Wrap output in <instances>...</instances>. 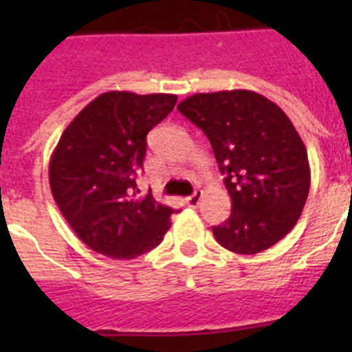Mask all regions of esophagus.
<instances>
[{"mask_svg": "<svg viewBox=\"0 0 352 352\" xmlns=\"http://www.w3.org/2000/svg\"><path fill=\"white\" fill-rule=\"evenodd\" d=\"M201 197H203V192L195 190L190 197H186V204L190 208H197L199 203H201Z\"/></svg>", "mask_w": 352, "mask_h": 352, "instance_id": "1", "label": "esophagus"}]
</instances>
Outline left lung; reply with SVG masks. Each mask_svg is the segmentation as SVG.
Instances as JSON below:
<instances>
[{
    "mask_svg": "<svg viewBox=\"0 0 352 352\" xmlns=\"http://www.w3.org/2000/svg\"><path fill=\"white\" fill-rule=\"evenodd\" d=\"M178 111L208 138L231 197L229 219L213 227L217 241L243 256L278 243L310 188L307 149L287 114L248 89L195 93Z\"/></svg>",
    "mask_w": 352,
    "mask_h": 352,
    "instance_id": "8db88e82",
    "label": "left lung"
}]
</instances>
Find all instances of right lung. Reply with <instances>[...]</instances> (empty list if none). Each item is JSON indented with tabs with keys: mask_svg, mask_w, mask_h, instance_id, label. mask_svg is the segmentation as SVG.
<instances>
[{
	"mask_svg": "<svg viewBox=\"0 0 352 352\" xmlns=\"http://www.w3.org/2000/svg\"><path fill=\"white\" fill-rule=\"evenodd\" d=\"M166 93L107 91L74 118L49 164V185L61 214L91 250L135 259L164 239L173 208L141 197L138 182L146 135L176 105Z\"/></svg>",
	"mask_w": 352,
	"mask_h": 352,
	"instance_id": "1",
	"label": "right lung"
}]
</instances>
